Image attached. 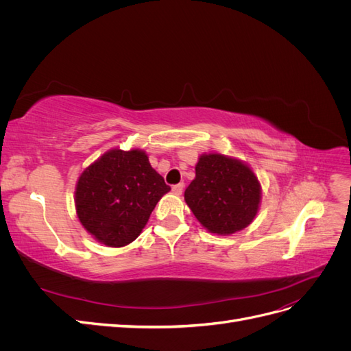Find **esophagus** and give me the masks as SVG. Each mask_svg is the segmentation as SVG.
I'll use <instances>...</instances> for the list:
<instances>
[{
    "label": "esophagus",
    "mask_w": 351,
    "mask_h": 351,
    "mask_svg": "<svg viewBox=\"0 0 351 351\" xmlns=\"http://www.w3.org/2000/svg\"><path fill=\"white\" fill-rule=\"evenodd\" d=\"M183 189H184V184H183V183H178V184H174V186H173V192H174L176 195H182Z\"/></svg>",
    "instance_id": "1"
}]
</instances>
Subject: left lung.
<instances>
[{
  "instance_id": "1",
  "label": "left lung",
  "mask_w": 351,
  "mask_h": 351,
  "mask_svg": "<svg viewBox=\"0 0 351 351\" xmlns=\"http://www.w3.org/2000/svg\"><path fill=\"white\" fill-rule=\"evenodd\" d=\"M184 199L206 230L228 236L246 228L256 217L261 184L239 159L208 154L199 158L196 177L186 189Z\"/></svg>"
}]
</instances>
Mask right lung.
I'll use <instances>...</instances> for the list:
<instances>
[{
	"instance_id": "obj_1",
	"label": "right lung",
	"mask_w": 351,
	"mask_h": 351,
	"mask_svg": "<svg viewBox=\"0 0 351 351\" xmlns=\"http://www.w3.org/2000/svg\"><path fill=\"white\" fill-rule=\"evenodd\" d=\"M169 190L143 151L112 149L79 177L77 217L98 241L123 247L141 234L158 200Z\"/></svg>"
}]
</instances>
